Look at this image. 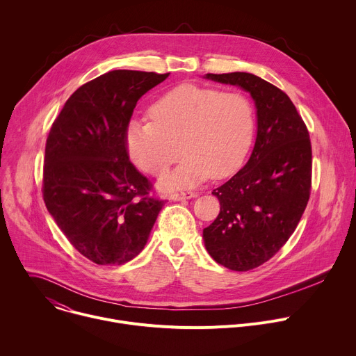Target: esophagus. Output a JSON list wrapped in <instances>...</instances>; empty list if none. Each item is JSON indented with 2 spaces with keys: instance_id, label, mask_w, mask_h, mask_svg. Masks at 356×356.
<instances>
[{
  "instance_id": "esophagus-1",
  "label": "esophagus",
  "mask_w": 356,
  "mask_h": 356,
  "mask_svg": "<svg viewBox=\"0 0 356 356\" xmlns=\"http://www.w3.org/2000/svg\"><path fill=\"white\" fill-rule=\"evenodd\" d=\"M194 197H197V194L193 191H177V193H172L169 195V200L170 201H183V200H190Z\"/></svg>"
}]
</instances>
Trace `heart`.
Here are the masks:
<instances>
[{
	"instance_id": "1",
	"label": "heart",
	"mask_w": 356,
	"mask_h": 356,
	"mask_svg": "<svg viewBox=\"0 0 356 356\" xmlns=\"http://www.w3.org/2000/svg\"><path fill=\"white\" fill-rule=\"evenodd\" d=\"M149 117L151 123L130 124L127 152L137 168L161 175L177 161L181 149L186 155L181 165L158 180L165 193L234 172L254 131V113L246 96L193 83L165 93L151 106Z\"/></svg>"
}]
</instances>
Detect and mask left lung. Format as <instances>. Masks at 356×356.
I'll return each instance as SVG.
<instances>
[{
  "mask_svg": "<svg viewBox=\"0 0 356 356\" xmlns=\"http://www.w3.org/2000/svg\"><path fill=\"white\" fill-rule=\"evenodd\" d=\"M205 79L250 93L257 136L250 159L215 188L220 211L202 230L209 256L233 271L268 261L291 238L310 195L309 131L292 100L277 86L249 72L205 74Z\"/></svg>",
  "mask_w": 356,
  "mask_h": 356,
  "instance_id": "8db88e82",
  "label": "left lung"
}]
</instances>
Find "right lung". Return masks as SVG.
I'll list each match as a JSON object with an SVG mask.
<instances>
[{
    "label": "right lung",
    "mask_w": 356,
    "mask_h": 356,
    "mask_svg": "<svg viewBox=\"0 0 356 356\" xmlns=\"http://www.w3.org/2000/svg\"><path fill=\"white\" fill-rule=\"evenodd\" d=\"M169 74L114 70L76 89L49 133L43 198L70 243L99 266H120L147 245L163 201L130 162L137 102Z\"/></svg>",
    "instance_id": "add662e5"
}]
</instances>
